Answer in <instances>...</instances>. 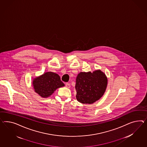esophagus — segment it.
<instances>
[{"label":"esophagus","instance_id":"obj_1","mask_svg":"<svg viewBox=\"0 0 147 147\" xmlns=\"http://www.w3.org/2000/svg\"><path fill=\"white\" fill-rule=\"evenodd\" d=\"M65 87L69 88L71 87V85H70V84H68V83H66V84H65Z\"/></svg>","mask_w":147,"mask_h":147}]
</instances>
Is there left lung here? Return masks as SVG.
Instances as JSON below:
<instances>
[{
    "mask_svg": "<svg viewBox=\"0 0 147 147\" xmlns=\"http://www.w3.org/2000/svg\"><path fill=\"white\" fill-rule=\"evenodd\" d=\"M107 84L106 76L100 70L80 73L76 79L77 100L83 104L95 102L103 95Z\"/></svg>",
    "mask_w": 147,
    "mask_h": 147,
    "instance_id": "left-lung-1",
    "label": "left lung"
}]
</instances>
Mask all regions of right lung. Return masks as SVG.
<instances>
[{
  "label": "right lung",
  "instance_id": "obj_1",
  "mask_svg": "<svg viewBox=\"0 0 147 147\" xmlns=\"http://www.w3.org/2000/svg\"><path fill=\"white\" fill-rule=\"evenodd\" d=\"M34 90L42 97H48L54 92L57 88L65 86L61 81L59 76L51 71L47 72L32 81Z\"/></svg>",
  "mask_w": 147,
  "mask_h": 147
}]
</instances>
